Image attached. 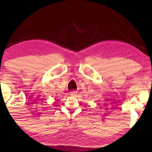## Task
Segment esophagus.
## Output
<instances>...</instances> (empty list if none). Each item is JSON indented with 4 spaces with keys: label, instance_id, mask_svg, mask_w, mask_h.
<instances>
[{
    "label": "esophagus",
    "instance_id": "1",
    "mask_svg": "<svg viewBox=\"0 0 152 152\" xmlns=\"http://www.w3.org/2000/svg\"><path fill=\"white\" fill-rule=\"evenodd\" d=\"M70 95L71 96H76L77 95V91H71L70 92Z\"/></svg>",
    "mask_w": 152,
    "mask_h": 152
}]
</instances>
